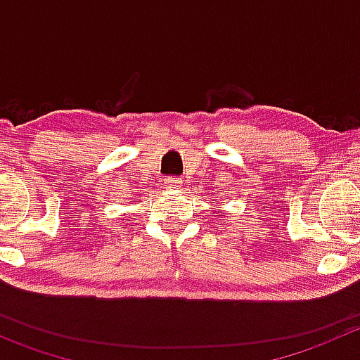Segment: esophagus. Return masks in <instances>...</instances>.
I'll use <instances>...</instances> for the list:
<instances>
[{
    "label": "esophagus",
    "instance_id": "obj_1",
    "mask_svg": "<svg viewBox=\"0 0 360 360\" xmlns=\"http://www.w3.org/2000/svg\"><path fill=\"white\" fill-rule=\"evenodd\" d=\"M181 184H183L181 177L170 176V177H167V179H165V188H167V190H177V188H181Z\"/></svg>",
    "mask_w": 360,
    "mask_h": 360
}]
</instances>
